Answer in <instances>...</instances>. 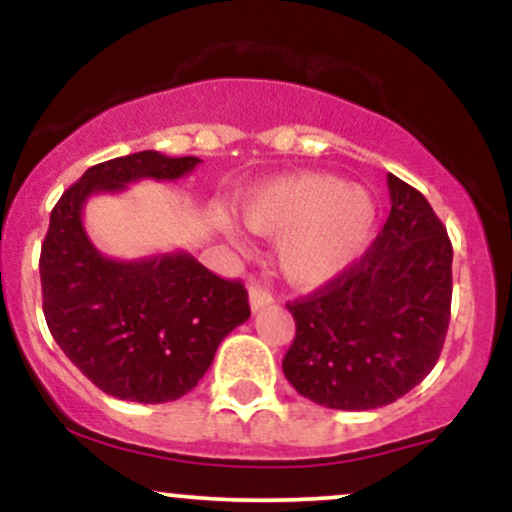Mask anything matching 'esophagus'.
<instances>
[{"label":"esophagus","mask_w":512,"mask_h":512,"mask_svg":"<svg viewBox=\"0 0 512 512\" xmlns=\"http://www.w3.org/2000/svg\"><path fill=\"white\" fill-rule=\"evenodd\" d=\"M272 301H274L272 293L264 289V286H260V284H252L250 286V308L252 310H260V308H264V305H269Z\"/></svg>","instance_id":"obj_1"}]
</instances>
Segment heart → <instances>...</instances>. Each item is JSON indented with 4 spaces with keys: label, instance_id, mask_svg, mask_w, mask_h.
Here are the masks:
<instances>
[{
    "label": "heart",
    "instance_id": "b5f03b06",
    "mask_svg": "<svg viewBox=\"0 0 512 512\" xmlns=\"http://www.w3.org/2000/svg\"><path fill=\"white\" fill-rule=\"evenodd\" d=\"M245 226L276 236V262L291 284L317 289L342 276L375 233L366 190L332 175H289L257 185L240 202Z\"/></svg>",
    "mask_w": 512,
    "mask_h": 512
}]
</instances>
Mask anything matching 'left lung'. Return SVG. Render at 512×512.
Instances as JSON below:
<instances>
[{
	"label": "left lung",
	"instance_id": "8db88e82",
	"mask_svg": "<svg viewBox=\"0 0 512 512\" xmlns=\"http://www.w3.org/2000/svg\"><path fill=\"white\" fill-rule=\"evenodd\" d=\"M390 216L366 255L286 305L296 337L284 375L298 395L344 411L378 409L431 373L452 301V245L419 190L387 173Z\"/></svg>",
	"mask_w": 512,
	"mask_h": 512
}]
</instances>
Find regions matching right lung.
<instances>
[{
    "instance_id": "right-lung-1",
    "label": "right lung",
    "mask_w": 512,
    "mask_h": 512,
    "mask_svg": "<svg viewBox=\"0 0 512 512\" xmlns=\"http://www.w3.org/2000/svg\"><path fill=\"white\" fill-rule=\"evenodd\" d=\"M195 156L139 151L88 168L50 214L40 250L43 313L64 356L105 395L163 404L195 387L228 332L250 317L248 291L187 252L110 260L84 231V204L144 178L178 180Z\"/></svg>"
}]
</instances>
